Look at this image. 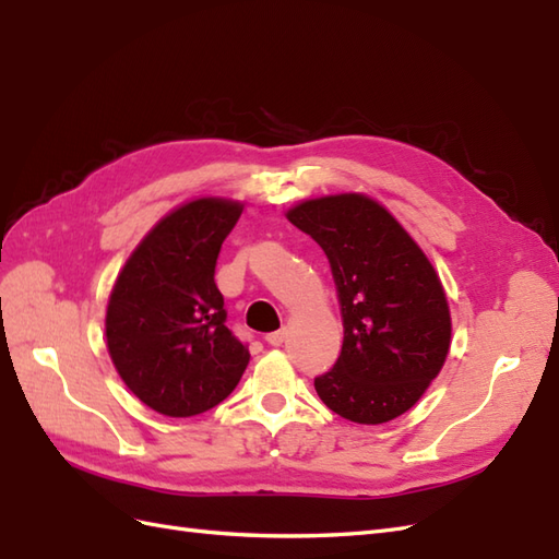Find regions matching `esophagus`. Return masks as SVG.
<instances>
[{
  "mask_svg": "<svg viewBox=\"0 0 559 559\" xmlns=\"http://www.w3.org/2000/svg\"><path fill=\"white\" fill-rule=\"evenodd\" d=\"M284 337H286V329H280V331L267 333V335H265V343L273 345V347H280V345L284 343Z\"/></svg>",
  "mask_w": 559,
  "mask_h": 559,
  "instance_id": "34e87169",
  "label": "esophagus"
}]
</instances>
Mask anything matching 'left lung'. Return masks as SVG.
<instances>
[{
    "mask_svg": "<svg viewBox=\"0 0 559 559\" xmlns=\"http://www.w3.org/2000/svg\"><path fill=\"white\" fill-rule=\"evenodd\" d=\"M324 249L343 312V349L314 389L333 413L382 425L411 411L441 373L450 310L433 265L376 200H308L286 214Z\"/></svg>",
    "mask_w": 559,
    "mask_h": 559,
    "instance_id": "left-lung-1",
    "label": "left lung"
}]
</instances>
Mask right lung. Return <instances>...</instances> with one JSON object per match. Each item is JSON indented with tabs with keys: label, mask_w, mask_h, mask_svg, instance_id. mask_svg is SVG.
<instances>
[{
	"label": "right lung",
	"mask_w": 559,
	"mask_h": 559,
	"mask_svg": "<svg viewBox=\"0 0 559 559\" xmlns=\"http://www.w3.org/2000/svg\"><path fill=\"white\" fill-rule=\"evenodd\" d=\"M240 202L200 198L132 251L107 306V347L130 392L167 417L200 415L238 386L249 347L226 326L214 267Z\"/></svg>",
	"instance_id": "right-lung-1"
}]
</instances>
